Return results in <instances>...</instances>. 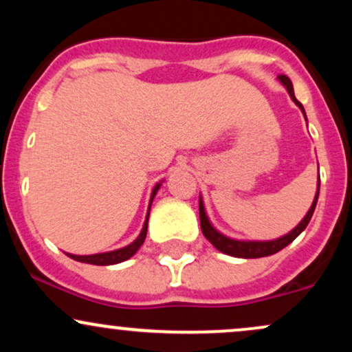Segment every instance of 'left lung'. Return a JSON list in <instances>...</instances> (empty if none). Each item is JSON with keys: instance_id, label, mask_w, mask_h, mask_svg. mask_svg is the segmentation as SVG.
Listing matches in <instances>:
<instances>
[{"instance_id": "1", "label": "left lung", "mask_w": 352, "mask_h": 352, "mask_svg": "<svg viewBox=\"0 0 352 352\" xmlns=\"http://www.w3.org/2000/svg\"><path fill=\"white\" fill-rule=\"evenodd\" d=\"M278 80H280L283 86L286 87V91H288L289 98L293 99V102L301 109L302 116L306 117L305 107H302V104L296 98H294V91H293L292 80L286 78V76H278ZM318 197H319V182H318L316 195H314V200H313V204H311L308 213H306L305 218H302V220L296 225V227L292 230V232L286 233V235H283L280 238H274V240H265V241L258 240L256 241V240H235V238H230L227 235H223V233H221V232H218V230L212 225V221H210L207 212H205L204 200H201V195H200L199 210H200L201 233H204L205 238H207L210 243L215 246L218 252H221V253H225V254H230V256H236V258H263V256H270V254L278 253V252H280V250L285 248V246H288L294 240V238L300 235L302 230L308 227L311 217H313V213H314V208H316Z\"/></svg>"}]
</instances>
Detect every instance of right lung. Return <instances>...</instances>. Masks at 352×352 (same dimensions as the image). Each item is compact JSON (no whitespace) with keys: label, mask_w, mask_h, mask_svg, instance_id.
I'll list each match as a JSON object with an SVG mask.
<instances>
[{"label":"right lung","mask_w":352,"mask_h":352,"mask_svg":"<svg viewBox=\"0 0 352 352\" xmlns=\"http://www.w3.org/2000/svg\"><path fill=\"white\" fill-rule=\"evenodd\" d=\"M162 182H159V184H157L155 187H153L152 193H151V201H148L147 217H145L142 232H140V235L137 236L131 245L124 246V248H119V250H112V252L96 253V254H71V253H66L67 256L72 258V260H76V261H80V263L98 265V266H107V265L122 263V261L129 260V258H131V256H134V254L137 253V250H139L140 246H142L145 236H147V225H148V213H151V205H152V201H153V197H155L157 192H159V188H160V185H162Z\"/></svg>","instance_id":"obj_1"}]
</instances>
